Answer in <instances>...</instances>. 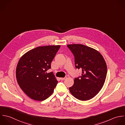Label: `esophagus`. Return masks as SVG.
<instances>
[{
	"mask_svg": "<svg viewBox=\"0 0 125 125\" xmlns=\"http://www.w3.org/2000/svg\"><path fill=\"white\" fill-rule=\"evenodd\" d=\"M66 78H67V77H65L64 78H60V79H61V80H64Z\"/></svg>",
	"mask_w": 125,
	"mask_h": 125,
	"instance_id": "obj_1",
	"label": "esophagus"
}]
</instances>
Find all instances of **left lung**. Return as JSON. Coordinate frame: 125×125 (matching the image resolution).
Wrapping results in <instances>:
<instances>
[{
    "label": "left lung",
    "mask_w": 125,
    "mask_h": 125,
    "mask_svg": "<svg viewBox=\"0 0 125 125\" xmlns=\"http://www.w3.org/2000/svg\"><path fill=\"white\" fill-rule=\"evenodd\" d=\"M67 47L74 56L75 68L82 71L81 76L74 78L70 91L78 100H90L104 84L107 73L106 63L101 54L93 48L75 44Z\"/></svg>",
    "instance_id": "8db88e82"
}]
</instances>
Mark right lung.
I'll use <instances>...</instances> for the list:
<instances>
[{
    "mask_svg": "<svg viewBox=\"0 0 125 125\" xmlns=\"http://www.w3.org/2000/svg\"><path fill=\"white\" fill-rule=\"evenodd\" d=\"M60 46L36 47L25 53L16 69L17 83L30 98L43 101L53 92L57 80L52 72L47 73Z\"/></svg>",
    "mask_w": 125,
    "mask_h": 125,
    "instance_id": "add662e5",
    "label": "right lung"
}]
</instances>
